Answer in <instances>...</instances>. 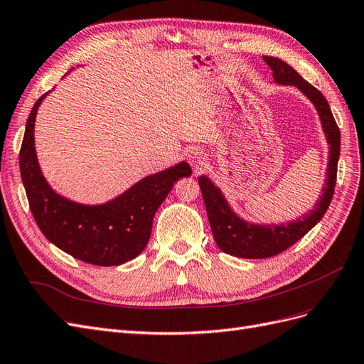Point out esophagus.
<instances>
[{"label":"esophagus","instance_id":"obj_1","mask_svg":"<svg viewBox=\"0 0 364 364\" xmlns=\"http://www.w3.org/2000/svg\"><path fill=\"white\" fill-rule=\"evenodd\" d=\"M186 158H188V162L196 170H199L206 164V153L200 147H191L188 151H186Z\"/></svg>","mask_w":364,"mask_h":364}]
</instances>
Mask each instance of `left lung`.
<instances>
[{
	"instance_id": "8db88e82",
	"label": "left lung",
	"mask_w": 364,
	"mask_h": 364,
	"mask_svg": "<svg viewBox=\"0 0 364 364\" xmlns=\"http://www.w3.org/2000/svg\"><path fill=\"white\" fill-rule=\"evenodd\" d=\"M264 62L273 71L274 83L297 87L313 103L328 142L329 156L322 194L318 196L314 206L308 209L299 218L278 225L252 223L241 218L234 211L232 206L229 205L223 191L206 174L199 176V185L206 206V214L217 246L220 250L228 253V255L247 259H261L278 255V253L293 246L296 241H299L308 230H311L321 222L333 199L337 178V164L340 156V130L336 124V119L331 109H329L326 98L321 94V91H317L313 85L304 80L284 60L264 56Z\"/></svg>"
}]
</instances>
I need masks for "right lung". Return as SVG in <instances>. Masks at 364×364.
Listing matches in <instances>:
<instances>
[{
  "label": "right lung",
  "mask_w": 364,
  "mask_h": 364,
  "mask_svg": "<svg viewBox=\"0 0 364 364\" xmlns=\"http://www.w3.org/2000/svg\"><path fill=\"white\" fill-rule=\"evenodd\" d=\"M48 94L31 109L19 153L21 178L39 229L54 246L94 266H119L136 258L149 243L158 208L176 181L191 176V167L181 161L146 176L105 203L87 205L68 199L48 183L36 155V115Z\"/></svg>",
  "instance_id": "obj_1"
}]
</instances>
